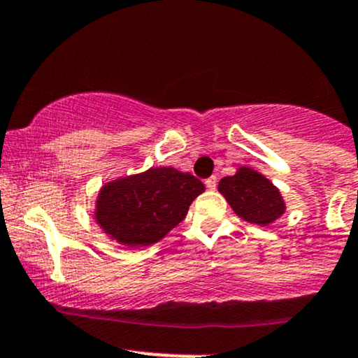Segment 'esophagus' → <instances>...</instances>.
I'll list each match as a JSON object with an SVG mask.
<instances>
[{
  "instance_id": "1",
  "label": "esophagus",
  "mask_w": 358,
  "mask_h": 358,
  "mask_svg": "<svg viewBox=\"0 0 358 358\" xmlns=\"http://www.w3.org/2000/svg\"><path fill=\"white\" fill-rule=\"evenodd\" d=\"M206 187L209 188V190H215V187H217V176H210V178H207Z\"/></svg>"
}]
</instances>
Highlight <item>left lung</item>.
<instances>
[{
	"label": "left lung",
	"mask_w": 358,
	"mask_h": 358,
	"mask_svg": "<svg viewBox=\"0 0 358 358\" xmlns=\"http://www.w3.org/2000/svg\"><path fill=\"white\" fill-rule=\"evenodd\" d=\"M219 192L241 219L258 226H268L285 212L278 188L262 173L241 166L233 176H224Z\"/></svg>",
	"instance_id": "left-lung-1"
}]
</instances>
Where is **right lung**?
<instances>
[{
  "label": "right lung",
  "mask_w": 358,
  "mask_h": 358,
  "mask_svg": "<svg viewBox=\"0 0 358 358\" xmlns=\"http://www.w3.org/2000/svg\"><path fill=\"white\" fill-rule=\"evenodd\" d=\"M206 190L190 173L149 168L139 175L112 180L96 199L98 226L129 248L158 243L185 219L188 207Z\"/></svg>",
  "instance_id": "1"
}]
</instances>
